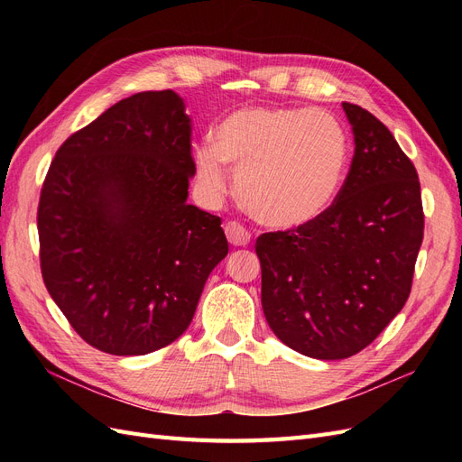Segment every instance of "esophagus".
<instances>
[{"label":"esophagus","instance_id":"esophagus-1","mask_svg":"<svg viewBox=\"0 0 462 462\" xmlns=\"http://www.w3.org/2000/svg\"><path fill=\"white\" fill-rule=\"evenodd\" d=\"M226 236L233 246H246L250 243V233L236 221L226 223Z\"/></svg>","mask_w":462,"mask_h":462}]
</instances>
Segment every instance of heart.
<instances>
[{
	"mask_svg": "<svg viewBox=\"0 0 462 462\" xmlns=\"http://www.w3.org/2000/svg\"><path fill=\"white\" fill-rule=\"evenodd\" d=\"M343 123L326 109L243 107L223 119L216 143L194 150L197 175L208 197L227 190V165L236 192L260 223L297 229L326 214L348 162Z\"/></svg>",
	"mask_w": 462,
	"mask_h": 462,
	"instance_id": "heart-1",
	"label": "heart"
}]
</instances>
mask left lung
I'll return each instance as SVG.
<instances>
[{"instance_id":"left-lung-1","label":"left lung","mask_w":462,"mask_h":462,"mask_svg":"<svg viewBox=\"0 0 462 462\" xmlns=\"http://www.w3.org/2000/svg\"><path fill=\"white\" fill-rule=\"evenodd\" d=\"M343 111L355 156L337 199L309 226L256 241L265 319L318 360L360 353L402 310L424 236L412 162L370 111L348 102Z\"/></svg>"}]
</instances>
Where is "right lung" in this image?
<instances>
[{"label": "right lung", "instance_id": "1", "mask_svg": "<svg viewBox=\"0 0 462 462\" xmlns=\"http://www.w3.org/2000/svg\"><path fill=\"white\" fill-rule=\"evenodd\" d=\"M190 117L173 90L111 106L55 153L40 194L46 289L88 345L141 356L190 326L227 256L221 219L187 204Z\"/></svg>", "mask_w": 462, "mask_h": 462}]
</instances>
